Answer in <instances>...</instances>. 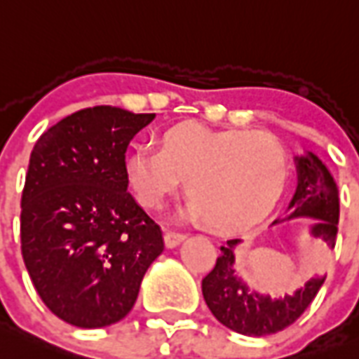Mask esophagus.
Segmentation results:
<instances>
[{
    "label": "esophagus",
    "mask_w": 359,
    "mask_h": 359,
    "mask_svg": "<svg viewBox=\"0 0 359 359\" xmlns=\"http://www.w3.org/2000/svg\"><path fill=\"white\" fill-rule=\"evenodd\" d=\"M187 238V234L183 232H176V230H166L165 232V243L166 247H176L180 241H183Z\"/></svg>",
    "instance_id": "obj_1"
}]
</instances>
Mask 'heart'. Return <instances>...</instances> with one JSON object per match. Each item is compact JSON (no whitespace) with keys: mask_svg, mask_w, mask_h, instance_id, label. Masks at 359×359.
Instances as JSON below:
<instances>
[{"mask_svg":"<svg viewBox=\"0 0 359 359\" xmlns=\"http://www.w3.org/2000/svg\"><path fill=\"white\" fill-rule=\"evenodd\" d=\"M136 198L157 208L182 187L189 215L219 232L262 221L285 193L288 155L268 133L210 129L185 121L166 129L161 148L138 146L125 161Z\"/></svg>","mask_w":359,"mask_h":359,"instance_id":"1","label":"heart"}]
</instances>
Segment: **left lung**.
<instances>
[{"label":"left lung","mask_w":359,"mask_h":359,"mask_svg":"<svg viewBox=\"0 0 359 359\" xmlns=\"http://www.w3.org/2000/svg\"><path fill=\"white\" fill-rule=\"evenodd\" d=\"M296 161L298 191L290 202V208H294L292 217H315L316 223L311 234L335 247L339 198L332 174L313 154ZM238 243L240 240L226 241L221 247V257L215 260L213 269L202 279V294L213 316L230 330L251 337L271 335L294 324L316 298L324 277L311 279L294 296L279 299L260 296L236 277L232 266Z\"/></svg>","instance_id":"8db88e82"}]
</instances>
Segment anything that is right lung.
I'll return each instance as SVG.
<instances>
[{"label":"right lung","instance_id":"add662e5","mask_svg":"<svg viewBox=\"0 0 359 359\" xmlns=\"http://www.w3.org/2000/svg\"><path fill=\"white\" fill-rule=\"evenodd\" d=\"M155 118L116 107L67 116L33 146L22 191V257L57 318L79 327L121 320L165 249L163 230L127 191L125 151Z\"/></svg>","mask_w":359,"mask_h":359}]
</instances>
